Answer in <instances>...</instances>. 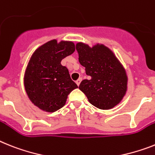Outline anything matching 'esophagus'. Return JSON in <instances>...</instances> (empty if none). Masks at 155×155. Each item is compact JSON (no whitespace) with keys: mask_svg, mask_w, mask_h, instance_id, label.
Here are the masks:
<instances>
[{"mask_svg":"<svg viewBox=\"0 0 155 155\" xmlns=\"http://www.w3.org/2000/svg\"><path fill=\"white\" fill-rule=\"evenodd\" d=\"M81 80H82V78H79V79H78V80H76V81H75V83H76V84H77L78 86L80 85V82H81Z\"/></svg>","mask_w":155,"mask_h":155,"instance_id":"obj_1","label":"esophagus"}]
</instances>
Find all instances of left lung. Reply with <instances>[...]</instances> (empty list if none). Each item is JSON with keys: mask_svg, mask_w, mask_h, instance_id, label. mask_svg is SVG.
Wrapping results in <instances>:
<instances>
[{"mask_svg": "<svg viewBox=\"0 0 155 155\" xmlns=\"http://www.w3.org/2000/svg\"><path fill=\"white\" fill-rule=\"evenodd\" d=\"M79 61L85 67L90 80H84L79 88L90 103L101 110H109L122 100L127 90L125 71L114 54L103 45L90 48L84 43L75 45Z\"/></svg>", "mask_w": 155, "mask_h": 155, "instance_id": "1", "label": "left lung"}]
</instances>
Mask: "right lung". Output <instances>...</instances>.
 <instances>
[{
	"mask_svg": "<svg viewBox=\"0 0 155 155\" xmlns=\"http://www.w3.org/2000/svg\"><path fill=\"white\" fill-rule=\"evenodd\" d=\"M75 51L71 41L58 43L52 40L36 50L31 57L24 76L27 95L36 106L54 112L64 106L68 95L78 87L71 80L62 59Z\"/></svg>",
	"mask_w": 155,
	"mask_h": 155,
	"instance_id": "obj_1",
	"label": "right lung"
}]
</instances>
